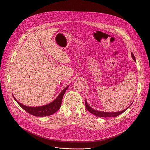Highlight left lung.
Segmentation results:
<instances>
[{
	"label": "left lung",
	"instance_id": "obj_1",
	"mask_svg": "<svg viewBox=\"0 0 150 150\" xmlns=\"http://www.w3.org/2000/svg\"><path fill=\"white\" fill-rule=\"evenodd\" d=\"M131 56H132V59L135 61V57L134 55V54L132 53H131ZM85 108H86V109L89 111V112H90L91 113H92L93 115L96 116H98V117H116L119 115H120V114L123 113L124 112H125L128 108H129V107L132 105V104L128 107V108H127L126 109L123 110L122 111H120V112H100V111H97V110H96L93 109H92L91 107L88 104L87 101L85 100Z\"/></svg>",
	"mask_w": 150,
	"mask_h": 150
}]
</instances>
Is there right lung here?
Masks as SVG:
<instances>
[{"mask_svg":"<svg viewBox=\"0 0 150 150\" xmlns=\"http://www.w3.org/2000/svg\"><path fill=\"white\" fill-rule=\"evenodd\" d=\"M69 86H67L66 88L59 94L58 97L52 103L45 105L39 107H28L26 106L23 104L20 103L17 101L16 98L13 96L14 99L18 103V104L24 110H25L27 112L31 114V115L38 116V117H44L52 115L56 113L60 108L62 98L63 97L64 94H65Z\"/></svg>","mask_w":150,"mask_h":150,"instance_id":"1","label":"right lung"}]
</instances>
